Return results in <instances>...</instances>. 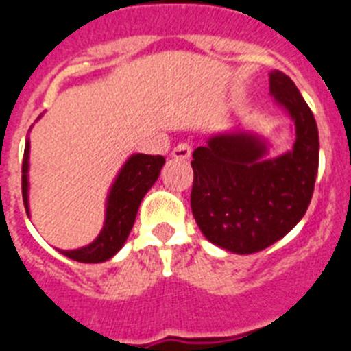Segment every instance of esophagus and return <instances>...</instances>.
Wrapping results in <instances>:
<instances>
[{"label":"esophagus","instance_id":"34e87169","mask_svg":"<svg viewBox=\"0 0 351 351\" xmlns=\"http://www.w3.org/2000/svg\"><path fill=\"white\" fill-rule=\"evenodd\" d=\"M190 156H191V147L188 144H184V142L173 147L172 158H176V160H188Z\"/></svg>","mask_w":351,"mask_h":351}]
</instances>
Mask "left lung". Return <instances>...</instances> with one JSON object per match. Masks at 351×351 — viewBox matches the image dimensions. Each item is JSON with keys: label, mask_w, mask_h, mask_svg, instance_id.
<instances>
[{"label": "left lung", "mask_w": 351, "mask_h": 351, "mask_svg": "<svg viewBox=\"0 0 351 351\" xmlns=\"http://www.w3.org/2000/svg\"><path fill=\"white\" fill-rule=\"evenodd\" d=\"M269 91L293 125V147L269 156L256 132L214 133L193 151L191 210L214 246L251 255L283 239L302 219L318 173V128L311 108L283 71L269 73Z\"/></svg>", "instance_id": "obj_1"}]
</instances>
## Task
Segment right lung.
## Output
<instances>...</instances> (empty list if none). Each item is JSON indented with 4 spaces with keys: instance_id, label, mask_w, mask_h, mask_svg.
<instances>
[{
    "instance_id": "right-lung-1",
    "label": "right lung",
    "mask_w": 351,
    "mask_h": 351,
    "mask_svg": "<svg viewBox=\"0 0 351 351\" xmlns=\"http://www.w3.org/2000/svg\"><path fill=\"white\" fill-rule=\"evenodd\" d=\"M40 117L42 114L38 119ZM29 138H26L23 160V200L27 216H29V173H27L29 172ZM163 165H165L163 156H151V154L142 153L132 154L123 163L116 179L108 188L107 200H105V219L100 234L96 235L95 241L88 246L77 247V250H58L61 255L82 263H100L112 258L117 251L125 246L137 218L142 198L160 178Z\"/></svg>"
}]
</instances>
